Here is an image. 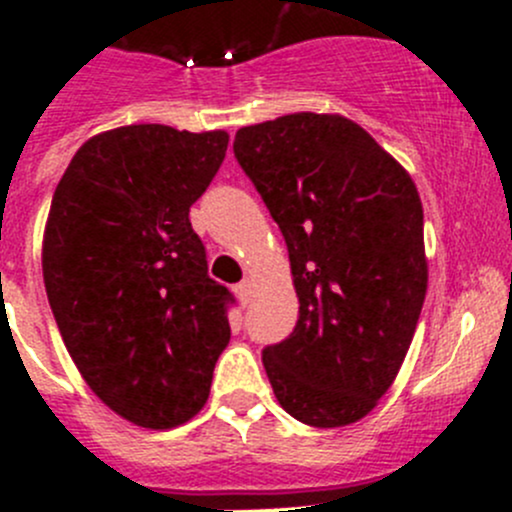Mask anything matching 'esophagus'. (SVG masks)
Returning <instances> with one entry per match:
<instances>
[{
	"mask_svg": "<svg viewBox=\"0 0 512 512\" xmlns=\"http://www.w3.org/2000/svg\"><path fill=\"white\" fill-rule=\"evenodd\" d=\"M235 292H237V299H240L242 304H250V299H252V280H242L240 285L235 287Z\"/></svg>",
	"mask_w": 512,
	"mask_h": 512,
	"instance_id": "obj_1",
	"label": "esophagus"
}]
</instances>
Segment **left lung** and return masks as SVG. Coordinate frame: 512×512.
I'll list each match as a JSON object with an SVG mask.
<instances>
[{
    "label": "left lung",
    "instance_id": "obj_1",
    "mask_svg": "<svg viewBox=\"0 0 512 512\" xmlns=\"http://www.w3.org/2000/svg\"><path fill=\"white\" fill-rule=\"evenodd\" d=\"M232 148L285 235L299 297L294 332L262 352L277 401L307 426L359 421L394 384L426 297L414 180L337 113L245 126Z\"/></svg>",
    "mask_w": 512,
    "mask_h": 512
}]
</instances>
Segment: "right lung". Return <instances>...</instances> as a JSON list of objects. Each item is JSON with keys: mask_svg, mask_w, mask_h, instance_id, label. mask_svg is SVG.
<instances>
[{"mask_svg": "<svg viewBox=\"0 0 512 512\" xmlns=\"http://www.w3.org/2000/svg\"><path fill=\"white\" fill-rule=\"evenodd\" d=\"M227 138L160 123L98 133L51 198L41 267L56 327L91 391L136 426L198 414L230 342L235 299L188 218Z\"/></svg>", "mask_w": 512, "mask_h": 512, "instance_id": "right-lung-1", "label": "right lung"}]
</instances>
